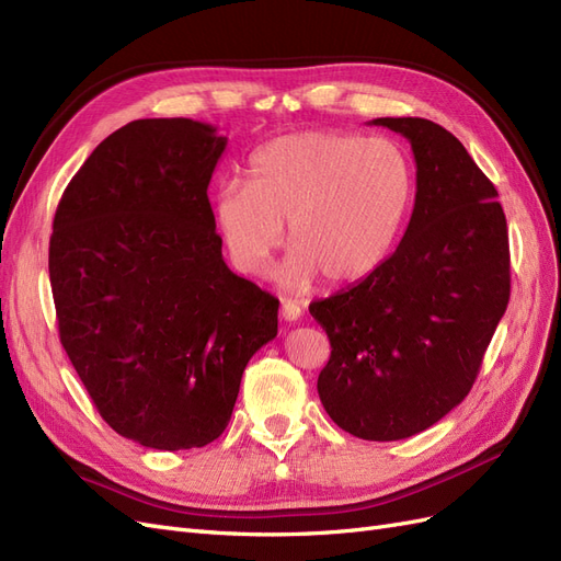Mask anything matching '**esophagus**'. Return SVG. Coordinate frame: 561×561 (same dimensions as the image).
<instances>
[{"instance_id": "esophagus-1", "label": "esophagus", "mask_w": 561, "mask_h": 561, "mask_svg": "<svg viewBox=\"0 0 561 561\" xmlns=\"http://www.w3.org/2000/svg\"><path fill=\"white\" fill-rule=\"evenodd\" d=\"M280 318H283V320H287V322H297V320L301 318V307H299L297 301H293V299L283 301V307H280Z\"/></svg>"}]
</instances>
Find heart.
<instances>
[{
  "label": "heart",
  "mask_w": 561,
  "mask_h": 561,
  "mask_svg": "<svg viewBox=\"0 0 561 561\" xmlns=\"http://www.w3.org/2000/svg\"><path fill=\"white\" fill-rule=\"evenodd\" d=\"M416 194L407 149L388 138L309 130L271 140L248 165V182L213 194V222L233 264L257 276L290 241L285 287L369 278L396 250Z\"/></svg>",
  "instance_id": "obj_1"
}]
</instances>
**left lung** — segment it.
I'll use <instances>...</instances> for the list:
<instances>
[{
  "mask_svg": "<svg viewBox=\"0 0 561 561\" xmlns=\"http://www.w3.org/2000/svg\"><path fill=\"white\" fill-rule=\"evenodd\" d=\"M416 161L410 225L386 264L309 311L330 339L318 396L346 433L390 443L431 428L470 393L511 299L496 186L449 130L419 116L369 122Z\"/></svg>",
  "mask_w": 561,
  "mask_h": 561,
  "instance_id": "1",
  "label": "left lung"
}]
</instances>
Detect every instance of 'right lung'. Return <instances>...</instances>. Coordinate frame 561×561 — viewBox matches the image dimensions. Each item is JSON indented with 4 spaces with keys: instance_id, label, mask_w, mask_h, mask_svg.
I'll return each mask as SVG.
<instances>
[{
    "instance_id": "add662e5",
    "label": "right lung",
    "mask_w": 561,
    "mask_h": 561,
    "mask_svg": "<svg viewBox=\"0 0 561 561\" xmlns=\"http://www.w3.org/2000/svg\"><path fill=\"white\" fill-rule=\"evenodd\" d=\"M227 147L194 118L114 130L67 184L48 276L60 344L110 426L149 449L225 433L278 299L222 257L208 184Z\"/></svg>"
}]
</instances>
